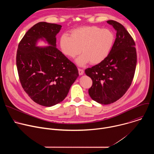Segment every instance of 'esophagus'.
Here are the masks:
<instances>
[{
	"label": "esophagus",
	"mask_w": 154,
	"mask_h": 154,
	"mask_svg": "<svg viewBox=\"0 0 154 154\" xmlns=\"http://www.w3.org/2000/svg\"><path fill=\"white\" fill-rule=\"evenodd\" d=\"M78 70H79V75H83V73H84V71H83V69H79Z\"/></svg>",
	"instance_id": "34e87169"
}]
</instances>
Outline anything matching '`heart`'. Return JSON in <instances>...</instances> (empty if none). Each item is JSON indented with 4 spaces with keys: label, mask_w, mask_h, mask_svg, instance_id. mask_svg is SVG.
I'll list each match as a JSON object with an SVG mask.
<instances>
[{
    "label": "heart",
    "mask_w": 154,
    "mask_h": 154,
    "mask_svg": "<svg viewBox=\"0 0 154 154\" xmlns=\"http://www.w3.org/2000/svg\"><path fill=\"white\" fill-rule=\"evenodd\" d=\"M115 41L114 33L108 29L96 26H85L72 29L62 35L59 39L61 52L74 58L80 52L83 53L76 60V63L83 66L90 61L97 64L103 61L110 52Z\"/></svg>",
    "instance_id": "1"
}]
</instances>
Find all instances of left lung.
Returning <instances> with one entry per match:
<instances>
[{
	"label": "left lung",
	"instance_id": "obj_1",
	"mask_svg": "<svg viewBox=\"0 0 154 154\" xmlns=\"http://www.w3.org/2000/svg\"><path fill=\"white\" fill-rule=\"evenodd\" d=\"M116 30V38L107 57L85 70L93 85L88 90L91 98L107 105L122 97L133 80L137 66L135 44L125 27L118 22L107 20Z\"/></svg>",
	"mask_w": 154,
	"mask_h": 154
}]
</instances>
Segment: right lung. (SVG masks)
<instances>
[{"instance_id": "1", "label": "right lung", "mask_w": 154, "mask_h": 154, "mask_svg": "<svg viewBox=\"0 0 154 154\" xmlns=\"http://www.w3.org/2000/svg\"><path fill=\"white\" fill-rule=\"evenodd\" d=\"M61 26L40 22L20 41L16 66L23 89L36 103L52 106L67 96L79 77L76 66L57 48L56 36ZM40 40L49 46H37Z\"/></svg>"}]
</instances>
